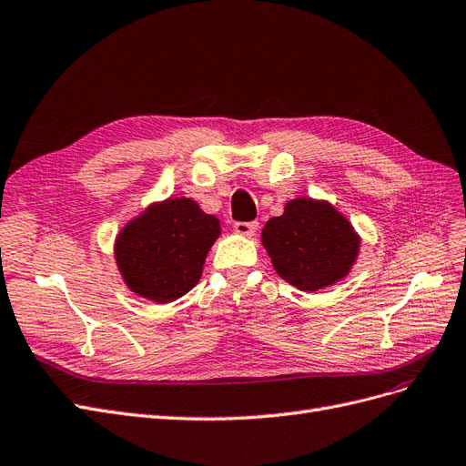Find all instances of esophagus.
I'll return each instance as SVG.
<instances>
[{
  "label": "esophagus",
  "instance_id": "obj_1",
  "mask_svg": "<svg viewBox=\"0 0 466 466\" xmlns=\"http://www.w3.org/2000/svg\"><path fill=\"white\" fill-rule=\"evenodd\" d=\"M258 227H259V224L255 220H249V222L239 220V222L234 224V232L239 234V236H253L255 232H258Z\"/></svg>",
  "mask_w": 466,
  "mask_h": 466
}]
</instances>
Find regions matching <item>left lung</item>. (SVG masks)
<instances>
[{
	"label": "left lung",
	"mask_w": 466,
	"mask_h": 466,
	"mask_svg": "<svg viewBox=\"0 0 466 466\" xmlns=\"http://www.w3.org/2000/svg\"><path fill=\"white\" fill-rule=\"evenodd\" d=\"M261 242L275 271L296 289L315 292L347 277L360 238L333 205L294 199L265 224Z\"/></svg>",
	"instance_id": "8db88e82"
}]
</instances>
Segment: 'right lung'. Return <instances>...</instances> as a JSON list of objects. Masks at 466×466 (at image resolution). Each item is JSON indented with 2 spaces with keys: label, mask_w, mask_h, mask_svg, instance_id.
<instances>
[{
  "label": "right lung",
  "mask_w": 466,
  "mask_h": 466,
  "mask_svg": "<svg viewBox=\"0 0 466 466\" xmlns=\"http://www.w3.org/2000/svg\"><path fill=\"white\" fill-rule=\"evenodd\" d=\"M218 234V220L198 203L168 199L148 207L119 232L116 261L133 292L168 304L199 282Z\"/></svg>",
  "instance_id": "right-lung-1"
}]
</instances>
